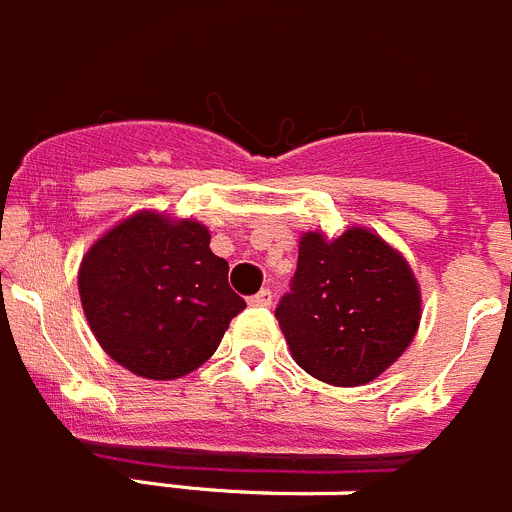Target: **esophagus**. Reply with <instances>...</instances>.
Masks as SVG:
<instances>
[{
	"label": "esophagus",
	"instance_id": "34e87169",
	"mask_svg": "<svg viewBox=\"0 0 512 512\" xmlns=\"http://www.w3.org/2000/svg\"><path fill=\"white\" fill-rule=\"evenodd\" d=\"M272 300H274V295H272V290H261V292H256V295H253L251 300H248V303L251 305H272Z\"/></svg>",
	"mask_w": 512,
	"mask_h": 512
}]
</instances>
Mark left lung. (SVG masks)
Here are the masks:
<instances>
[{"mask_svg":"<svg viewBox=\"0 0 512 512\" xmlns=\"http://www.w3.org/2000/svg\"><path fill=\"white\" fill-rule=\"evenodd\" d=\"M292 360L331 386L375 381L412 344L422 295L412 266L368 227L303 233L290 292L277 305Z\"/></svg>","mask_w":512,"mask_h":512,"instance_id":"obj_1","label":"left lung"}]
</instances>
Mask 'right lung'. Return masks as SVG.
Segmentation results:
<instances>
[{
    "mask_svg": "<svg viewBox=\"0 0 512 512\" xmlns=\"http://www.w3.org/2000/svg\"><path fill=\"white\" fill-rule=\"evenodd\" d=\"M209 230L168 214H131L82 256V310L111 360L150 381H176L214 355L246 308L227 285Z\"/></svg>",
    "mask_w": 512,
    "mask_h": 512,
    "instance_id": "add662e5",
    "label": "right lung"
}]
</instances>
